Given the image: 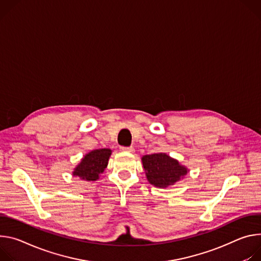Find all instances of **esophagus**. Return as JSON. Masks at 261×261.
I'll list each match as a JSON object with an SVG mask.
<instances>
[{"instance_id": "34e87169", "label": "esophagus", "mask_w": 261, "mask_h": 261, "mask_svg": "<svg viewBox=\"0 0 261 261\" xmlns=\"http://www.w3.org/2000/svg\"><path fill=\"white\" fill-rule=\"evenodd\" d=\"M120 150L123 152H128V153H134L135 148L134 147H120Z\"/></svg>"}]
</instances>
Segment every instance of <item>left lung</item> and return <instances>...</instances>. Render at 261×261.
I'll return each mask as SVG.
<instances>
[{
  "label": "left lung",
  "instance_id": "left-lung-1",
  "mask_svg": "<svg viewBox=\"0 0 261 261\" xmlns=\"http://www.w3.org/2000/svg\"><path fill=\"white\" fill-rule=\"evenodd\" d=\"M141 161L148 182L159 189H166L180 181L190 171L165 152L143 155Z\"/></svg>",
  "mask_w": 261,
  "mask_h": 261
}]
</instances>
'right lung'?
<instances>
[{
	"mask_svg": "<svg viewBox=\"0 0 261 261\" xmlns=\"http://www.w3.org/2000/svg\"><path fill=\"white\" fill-rule=\"evenodd\" d=\"M112 154L110 148L94 149L86 153L72 171V176H77L82 180L95 181L108 166Z\"/></svg>",
	"mask_w": 261,
	"mask_h": 261,
	"instance_id": "obj_1",
	"label": "right lung"
}]
</instances>
